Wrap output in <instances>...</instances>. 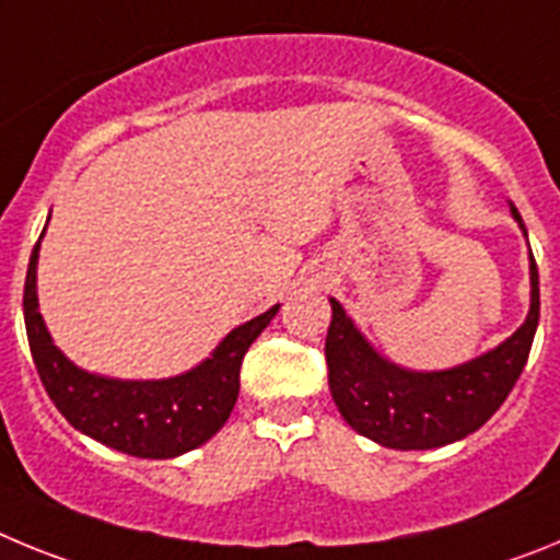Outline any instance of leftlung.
Masks as SVG:
<instances>
[{
	"label": "left lung",
	"instance_id": "obj_1",
	"mask_svg": "<svg viewBox=\"0 0 560 560\" xmlns=\"http://www.w3.org/2000/svg\"><path fill=\"white\" fill-rule=\"evenodd\" d=\"M511 212L527 235L516 207ZM538 269L530 252V314L522 328L457 368L415 373L375 353L345 308L330 300L325 361L334 404L355 432L387 448L423 452L468 438L516 387L538 328Z\"/></svg>",
	"mask_w": 560,
	"mask_h": 560
}]
</instances>
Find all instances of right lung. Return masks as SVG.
Masks as SVG:
<instances>
[{
  "instance_id": "1",
  "label": "right lung",
  "mask_w": 560,
  "mask_h": 560,
  "mask_svg": "<svg viewBox=\"0 0 560 560\" xmlns=\"http://www.w3.org/2000/svg\"><path fill=\"white\" fill-rule=\"evenodd\" d=\"M44 235V232H42ZM42 244V237H38ZM33 246L24 280V328L42 384L58 412L86 438L142 459H167L199 448L230 418L241 389V364L252 341L275 319L280 305L237 325L199 368L176 378L120 381L75 368L52 345L38 314Z\"/></svg>"
}]
</instances>
